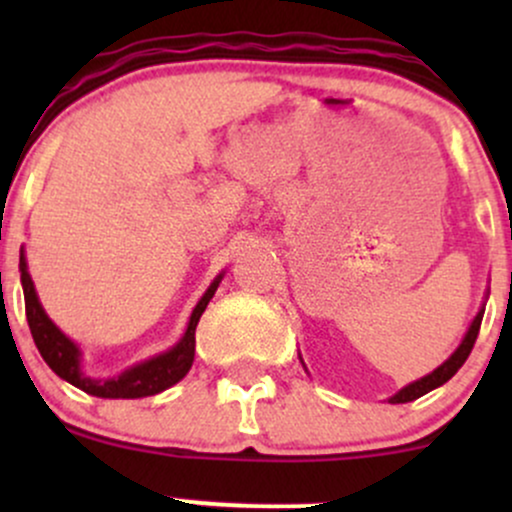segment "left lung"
Returning a JSON list of instances; mask_svg holds the SVG:
<instances>
[{"instance_id": "1", "label": "left lung", "mask_w": 512, "mask_h": 512, "mask_svg": "<svg viewBox=\"0 0 512 512\" xmlns=\"http://www.w3.org/2000/svg\"><path fill=\"white\" fill-rule=\"evenodd\" d=\"M481 317H484V310H481V313L474 317V322H472V327H469V332H467V337L462 339V344H460V349L455 351V354H452L448 361L443 363V366L440 368H436L433 370L431 375H426V378H421V380H416V383H411V385H407L404 387V390H399L395 397H390V402L392 404H404V402H414V399H419L421 395H426V392H431V390H436V387H440L443 383H448V380L452 378V375L457 373V370L462 368V363L467 361V356L472 354V349H474V342H477V337H479V327H481Z\"/></svg>"}]
</instances>
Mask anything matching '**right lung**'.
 I'll return each mask as SVG.
<instances>
[{
	"mask_svg": "<svg viewBox=\"0 0 512 512\" xmlns=\"http://www.w3.org/2000/svg\"><path fill=\"white\" fill-rule=\"evenodd\" d=\"M19 267H21L23 301H26V320H28V327H31L33 342L38 346L40 356H43L45 363H48L60 378L67 380V383H72L74 387H79V390H84L86 395L108 397V399H137V397L158 395V392L168 390L170 385H175L178 380L185 378L187 370L192 368V361H195L197 322L221 281L219 276V279L209 286V291L204 293L202 301L197 303V308L192 310L190 325H187V332L185 337L180 339V344H175L173 349L166 351V354L125 370V373L117 375L113 380H91L81 373L79 349H76L74 342H69V339L64 337L55 325H52L50 317L45 315L43 305H40L38 296H35L31 274L26 272V260H23V255H21Z\"/></svg>",
	"mask_w": 512,
	"mask_h": 512,
	"instance_id": "obj_1",
	"label": "right lung"
}]
</instances>
